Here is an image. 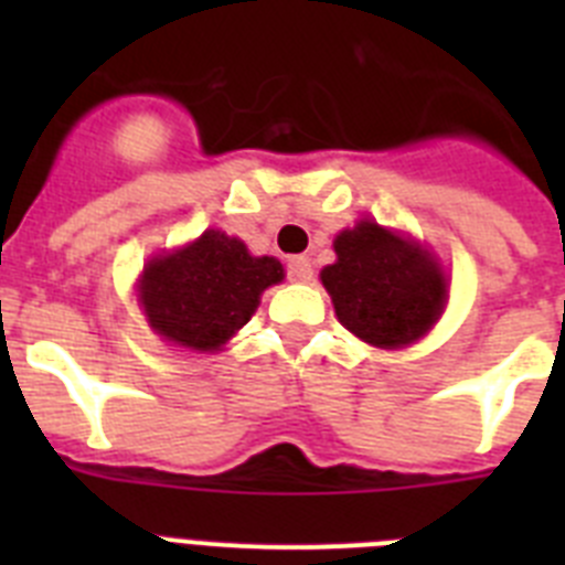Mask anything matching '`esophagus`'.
<instances>
[{
  "mask_svg": "<svg viewBox=\"0 0 565 565\" xmlns=\"http://www.w3.org/2000/svg\"><path fill=\"white\" fill-rule=\"evenodd\" d=\"M288 277L294 282H308L313 277V266L308 257H291L288 259Z\"/></svg>",
  "mask_w": 565,
  "mask_h": 565,
  "instance_id": "esophagus-1",
  "label": "esophagus"
}]
</instances>
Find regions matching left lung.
<instances>
[{"label": "left lung", "mask_w": 565, "mask_h": 565, "mask_svg": "<svg viewBox=\"0 0 565 565\" xmlns=\"http://www.w3.org/2000/svg\"><path fill=\"white\" fill-rule=\"evenodd\" d=\"M337 263L322 268L337 317L376 348H402L430 331L447 302L438 263L411 239L362 221L333 243Z\"/></svg>", "instance_id": "obj_1"}]
</instances>
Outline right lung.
<instances>
[{"mask_svg":"<svg viewBox=\"0 0 565 565\" xmlns=\"http://www.w3.org/2000/svg\"><path fill=\"white\" fill-rule=\"evenodd\" d=\"M282 279L274 257H252L243 239L203 232L192 246L143 268L141 302L149 326L192 351H221L252 319L259 294Z\"/></svg>","mask_w":565,"mask_h":565,"instance_id":"1","label":"right lung"}]
</instances>
